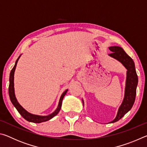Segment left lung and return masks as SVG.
<instances>
[{"label": "left lung", "instance_id": "obj_1", "mask_svg": "<svg viewBox=\"0 0 147 147\" xmlns=\"http://www.w3.org/2000/svg\"><path fill=\"white\" fill-rule=\"evenodd\" d=\"M109 49L112 52L109 55L121 62L128 70L124 100L119 109L117 115L115 119L113 121L110 122V123H112L120 120L132 108L136 99L138 78L133 59L125 53V51L121 47L116 46L111 47H109Z\"/></svg>", "mask_w": 147, "mask_h": 147}]
</instances>
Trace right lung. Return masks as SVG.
I'll list each match as a JSON object with an SVG mask.
<instances>
[{
	"mask_svg": "<svg viewBox=\"0 0 147 147\" xmlns=\"http://www.w3.org/2000/svg\"><path fill=\"white\" fill-rule=\"evenodd\" d=\"M20 56H19V58H17V59L16 60V64H15L13 69H11V71L10 72V74H9V84L8 91H9V98H10V100L12 102V104H13V105L16 107V108L17 109V110L18 111V112L21 114V116L23 117L24 119H26V121H28L29 122H32V123H42V122H45L47 121H49L51 119L54 117V116L56 115L57 114L59 113V111L61 109L62 100H63L64 96L65 95V94L67 93V92L68 89H67V90L65 91L63 93V94H61L60 99H59L58 108H57V109H56V111H54V113L51 114V115H49L48 116H39V115H33V114L28 113V111H26L25 109H24L23 107L19 104V102H17V99L16 98V96H15V93H14V84H13L14 72H15V70H16L17 61H18Z\"/></svg>",
	"mask_w": 147,
	"mask_h": 147,
	"instance_id": "1",
	"label": "right lung"
}]
</instances>
